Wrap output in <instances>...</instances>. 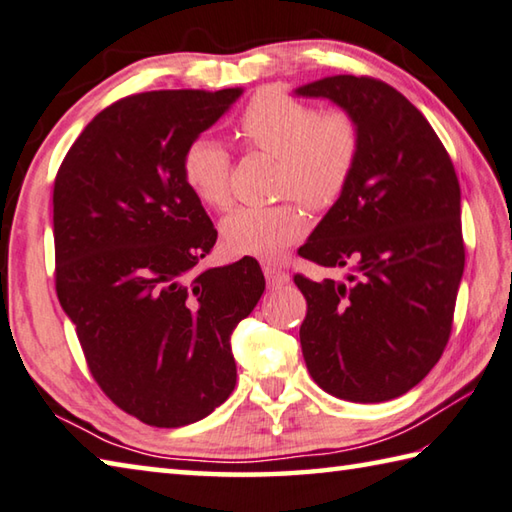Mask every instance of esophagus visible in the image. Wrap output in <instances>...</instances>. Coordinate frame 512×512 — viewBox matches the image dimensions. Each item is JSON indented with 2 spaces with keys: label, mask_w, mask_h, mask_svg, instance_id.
<instances>
[{
  "label": "esophagus",
  "mask_w": 512,
  "mask_h": 512,
  "mask_svg": "<svg viewBox=\"0 0 512 512\" xmlns=\"http://www.w3.org/2000/svg\"><path fill=\"white\" fill-rule=\"evenodd\" d=\"M264 275H266L268 286H284L288 280H291L284 268L275 264H264Z\"/></svg>",
  "instance_id": "1"
}]
</instances>
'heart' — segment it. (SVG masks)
<instances>
[{
    "label": "heart",
    "mask_w": 512,
    "mask_h": 512,
    "mask_svg": "<svg viewBox=\"0 0 512 512\" xmlns=\"http://www.w3.org/2000/svg\"><path fill=\"white\" fill-rule=\"evenodd\" d=\"M235 132L248 147L277 156V194H291L311 210H327L342 197L360 154V129L349 111L318 114L277 89L250 98ZM181 174L203 206H228L230 154L217 138H194L183 152ZM219 232L230 253L275 257L304 235L306 215L291 199L275 206H239L224 217Z\"/></svg>",
    "instance_id": "b5f03b06"
}]
</instances>
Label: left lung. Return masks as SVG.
<instances>
[{
    "mask_svg": "<svg viewBox=\"0 0 512 512\" xmlns=\"http://www.w3.org/2000/svg\"><path fill=\"white\" fill-rule=\"evenodd\" d=\"M295 94L336 102L360 129L347 190L297 250L353 268L347 282L293 277L306 369L342 401H392L430 374L452 331L466 264L457 172L421 111L383 80L331 76Z\"/></svg>",
    "mask_w": 512,
    "mask_h": 512,
    "instance_id": "1",
    "label": "left lung"
}]
</instances>
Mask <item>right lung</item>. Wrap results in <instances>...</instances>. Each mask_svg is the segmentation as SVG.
<instances>
[{"label":"right lung","instance_id":"obj_1","mask_svg":"<svg viewBox=\"0 0 512 512\" xmlns=\"http://www.w3.org/2000/svg\"><path fill=\"white\" fill-rule=\"evenodd\" d=\"M244 89L145 91L82 129L53 185L55 291L91 376L154 427L232 394L230 333L264 293L257 259L199 271L217 230L181 174L185 147Z\"/></svg>","mask_w":512,"mask_h":512}]
</instances>
